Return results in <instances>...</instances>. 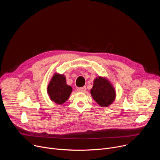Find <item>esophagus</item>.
<instances>
[{
	"instance_id": "obj_1",
	"label": "esophagus",
	"mask_w": 160,
	"mask_h": 160,
	"mask_svg": "<svg viewBox=\"0 0 160 160\" xmlns=\"http://www.w3.org/2000/svg\"><path fill=\"white\" fill-rule=\"evenodd\" d=\"M77 90L78 91V92H85V91L86 90V87L83 86L82 87H79L77 88Z\"/></svg>"
}]
</instances>
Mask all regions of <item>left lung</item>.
Here are the masks:
<instances>
[{
  "instance_id": "8db88e82",
  "label": "left lung",
  "mask_w": 160,
  "mask_h": 160,
  "mask_svg": "<svg viewBox=\"0 0 160 160\" xmlns=\"http://www.w3.org/2000/svg\"><path fill=\"white\" fill-rule=\"evenodd\" d=\"M90 93L101 106L107 107L115 99V89L108 80L101 77L96 78L94 80Z\"/></svg>"
}]
</instances>
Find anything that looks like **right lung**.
<instances>
[{
	"instance_id": "right-lung-1",
	"label": "right lung",
	"mask_w": 160,
	"mask_h": 160,
	"mask_svg": "<svg viewBox=\"0 0 160 160\" xmlns=\"http://www.w3.org/2000/svg\"><path fill=\"white\" fill-rule=\"evenodd\" d=\"M72 91V88L67 85L65 77L62 75L55 74L48 88V92L51 99L57 104H63Z\"/></svg>"
}]
</instances>
